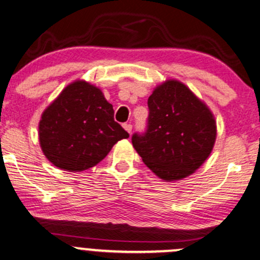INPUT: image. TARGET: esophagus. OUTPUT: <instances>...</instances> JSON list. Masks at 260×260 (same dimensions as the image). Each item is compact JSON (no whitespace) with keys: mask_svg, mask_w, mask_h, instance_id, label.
Here are the masks:
<instances>
[{"mask_svg":"<svg viewBox=\"0 0 260 260\" xmlns=\"http://www.w3.org/2000/svg\"><path fill=\"white\" fill-rule=\"evenodd\" d=\"M123 128L127 131L128 133L132 132V124H131V123H124V124H123Z\"/></svg>","mask_w":260,"mask_h":260,"instance_id":"obj_1","label":"esophagus"}]
</instances>
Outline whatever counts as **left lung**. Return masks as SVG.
Segmentation results:
<instances>
[{
    "label": "left lung",
    "mask_w": 260,
    "mask_h": 260,
    "mask_svg": "<svg viewBox=\"0 0 260 260\" xmlns=\"http://www.w3.org/2000/svg\"><path fill=\"white\" fill-rule=\"evenodd\" d=\"M148 107L147 131L132 136L137 153L161 180L177 181L192 175L213 150L214 115L188 86L175 79L154 89Z\"/></svg>",
    "instance_id": "1"
}]
</instances>
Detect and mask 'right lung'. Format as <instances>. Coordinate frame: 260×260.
<instances>
[{"label": "right lung", "mask_w": 260, "mask_h": 260, "mask_svg": "<svg viewBox=\"0 0 260 260\" xmlns=\"http://www.w3.org/2000/svg\"><path fill=\"white\" fill-rule=\"evenodd\" d=\"M103 91L76 80L46 107L39 122V142L50 162L66 171H84L99 164L113 145L129 137L113 120Z\"/></svg>", "instance_id": "1"}]
</instances>
